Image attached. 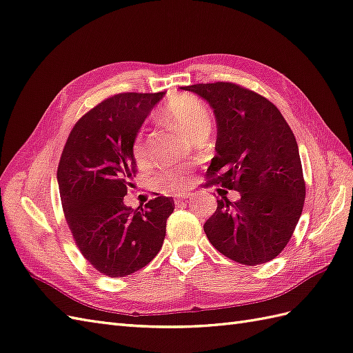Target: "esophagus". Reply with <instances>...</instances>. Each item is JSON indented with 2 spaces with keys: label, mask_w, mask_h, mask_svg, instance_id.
Listing matches in <instances>:
<instances>
[{
  "label": "esophagus",
  "mask_w": 353,
  "mask_h": 353,
  "mask_svg": "<svg viewBox=\"0 0 353 353\" xmlns=\"http://www.w3.org/2000/svg\"><path fill=\"white\" fill-rule=\"evenodd\" d=\"M188 201H192L190 193H183V194L176 196V202H188Z\"/></svg>",
  "instance_id": "obj_1"
}]
</instances>
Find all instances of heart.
<instances>
[{
    "instance_id": "1",
    "label": "heart",
    "mask_w": 353,
    "mask_h": 353,
    "mask_svg": "<svg viewBox=\"0 0 353 353\" xmlns=\"http://www.w3.org/2000/svg\"><path fill=\"white\" fill-rule=\"evenodd\" d=\"M165 115L168 118V121L176 124L187 136H190L192 139H194V137L197 134H201L202 132H210L211 121L208 110H206L201 100H197L194 97L183 96L172 100L166 108ZM133 152L137 160H143L145 156H147L145 141L142 136L136 137ZM187 181L188 175L187 168L184 166L168 169L165 172H161L159 176V184L163 190L166 192H176L179 188L185 187Z\"/></svg>"
}]
</instances>
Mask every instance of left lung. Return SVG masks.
I'll list each match as a JSON object with an SVG mask.
<instances>
[{
	"mask_svg": "<svg viewBox=\"0 0 353 353\" xmlns=\"http://www.w3.org/2000/svg\"><path fill=\"white\" fill-rule=\"evenodd\" d=\"M210 103L217 121V154L206 185L236 190L217 199L205 221L210 243L229 259L261 265L277 257L303 212L305 181L298 143L276 105L232 82L184 87Z\"/></svg>",
	"mask_w": 353,
	"mask_h": 353,
	"instance_id": "obj_1",
	"label": "left lung"
}]
</instances>
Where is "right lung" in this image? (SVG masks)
Here are the masks:
<instances>
[{
	"instance_id": "add662e5",
	"label": "right lung",
	"mask_w": 353,
	"mask_h": 353,
	"mask_svg": "<svg viewBox=\"0 0 353 353\" xmlns=\"http://www.w3.org/2000/svg\"><path fill=\"white\" fill-rule=\"evenodd\" d=\"M165 92H121L103 100L72 128L58 165V187L77 248L108 277L142 270L160 252L174 199L124 203L133 188L134 139Z\"/></svg>"
}]
</instances>
